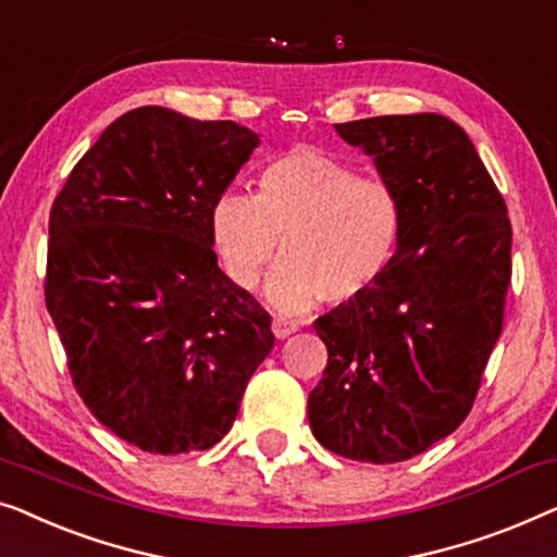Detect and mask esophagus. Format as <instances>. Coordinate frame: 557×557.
Instances as JSON below:
<instances>
[{
    "label": "esophagus",
    "instance_id": "esophagus-1",
    "mask_svg": "<svg viewBox=\"0 0 557 557\" xmlns=\"http://www.w3.org/2000/svg\"><path fill=\"white\" fill-rule=\"evenodd\" d=\"M296 324H292V321H284V319H273L271 321V332H273V336L276 338H286V336H292L294 332H296Z\"/></svg>",
    "mask_w": 557,
    "mask_h": 557
}]
</instances>
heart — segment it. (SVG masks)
<instances>
[{"mask_svg":"<svg viewBox=\"0 0 557 557\" xmlns=\"http://www.w3.org/2000/svg\"><path fill=\"white\" fill-rule=\"evenodd\" d=\"M405 208L392 185L364 178L317 148H294L261 171L259 196L228 190L211 208V236L223 271L256 288L284 244V263L265 298L288 317L357 301L397 259Z\"/></svg>","mask_w":557,"mask_h":557,"instance_id":"heart-1","label":"heart"}]
</instances>
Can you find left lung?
Wrapping results in <instances>:
<instances>
[{
	"mask_svg": "<svg viewBox=\"0 0 557 557\" xmlns=\"http://www.w3.org/2000/svg\"><path fill=\"white\" fill-rule=\"evenodd\" d=\"M405 208L392 269L313 321L329 359L313 437L357 462L422 455L470 414L510 286L512 225L467 133L437 112L334 125Z\"/></svg>",
	"mask_w": 557,
	"mask_h": 557,
	"instance_id": "obj_1",
	"label": "left lung"
}]
</instances>
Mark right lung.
<instances>
[{
    "label": "right lung",
    "mask_w": 557,
    "mask_h": 557,
    "mask_svg": "<svg viewBox=\"0 0 557 557\" xmlns=\"http://www.w3.org/2000/svg\"><path fill=\"white\" fill-rule=\"evenodd\" d=\"M259 135L148 104L120 115L54 198L47 311L75 389L120 440L200 453L273 349L271 317L219 269L211 208Z\"/></svg>",
    "instance_id": "right-lung-1"
}]
</instances>
